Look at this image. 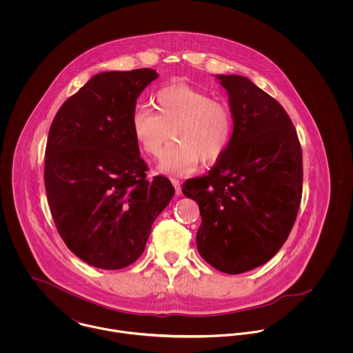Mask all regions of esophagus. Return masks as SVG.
<instances>
[{
	"mask_svg": "<svg viewBox=\"0 0 353 353\" xmlns=\"http://www.w3.org/2000/svg\"><path fill=\"white\" fill-rule=\"evenodd\" d=\"M171 183H172V186L175 188V193H176V194H181V193H182V188H181L179 181L175 179V178H172V179H171Z\"/></svg>",
	"mask_w": 353,
	"mask_h": 353,
	"instance_id": "esophagus-1",
	"label": "esophagus"
}]
</instances>
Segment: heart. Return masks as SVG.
I'll return each mask as SVG.
<instances>
[{"instance_id": "1", "label": "heart", "mask_w": 353, "mask_h": 353, "mask_svg": "<svg viewBox=\"0 0 353 353\" xmlns=\"http://www.w3.org/2000/svg\"><path fill=\"white\" fill-rule=\"evenodd\" d=\"M156 112L145 105L137 107L130 119L136 143L145 154L157 157L171 140L175 143L163 153L157 171L188 175L197 170L200 160H217L227 150L232 129V112L223 101L199 88L172 84L153 95Z\"/></svg>"}]
</instances>
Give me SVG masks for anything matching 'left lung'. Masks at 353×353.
Returning a JSON list of instances; mask_svg holds the SVG:
<instances>
[{"mask_svg":"<svg viewBox=\"0 0 353 353\" xmlns=\"http://www.w3.org/2000/svg\"><path fill=\"white\" fill-rule=\"evenodd\" d=\"M216 79L228 94L234 132L209 174L188 179L182 192L200 206V255L238 274L266 263L287 241L302 199V150L279 101L248 77Z\"/></svg>","mask_w":353,"mask_h":353,"instance_id":"8db88e82","label":"left lung"}]
</instances>
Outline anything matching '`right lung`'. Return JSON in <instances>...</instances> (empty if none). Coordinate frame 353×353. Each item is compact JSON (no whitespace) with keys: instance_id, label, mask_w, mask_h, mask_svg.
I'll return each mask as SVG.
<instances>
[{"instance_id":"add662e5","label":"right lung","mask_w":353,"mask_h":353,"mask_svg":"<svg viewBox=\"0 0 353 353\" xmlns=\"http://www.w3.org/2000/svg\"><path fill=\"white\" fill-rule=\"evenodd\" d=\"M153 69L101 72L52 119L45 157L51 214L68 249L95 268L114 270L145 250L152 224L175 189L147 179L130 119Z\"/></svg>"}]
</instances>
